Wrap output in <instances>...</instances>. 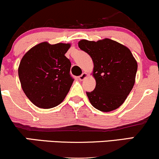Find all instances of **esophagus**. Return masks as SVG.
I'll list each match as a JSON object with an SVG mask.
<instances>
[{"instance_id": "esophagus-1", "label": "esophagus", "mask_w": 159, "mask_h": 159, "mask_svg": "<svg viewBox=\"0 0 159 159\" xmlns=\"http://www.w3.org/2000/svg\"><path fill=\"white\" fill-rule=\"evenodd\" d=\"M87 74L86 73V72H84V73H82L81 75H80L79 77H78V78H79V80H81V81H82V80L84 79V78L87 77Z\"/></svg>"}]
</instances>
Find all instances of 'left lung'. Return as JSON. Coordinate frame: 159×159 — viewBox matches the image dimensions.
Segmentation results:
<instances>
[{
    "label": "left lung",
    "instance_id": "1",
    "mask_svg": "<svg viewBox=\"0 0 159 159\" xmlns=\"http://www.w3.org/2000/svg\"><path fill=\"white\" fill-rule=\"evenodd\" d=\"M78 47L93 59L96 85L87 92L91 104L102 112L119 107L135 84L138 69L136 61L125 46L109 38L98 41L81 40Z\"/></svg>",
    "mask_w": 159,
    "mask_h": 159
}]
</instances>
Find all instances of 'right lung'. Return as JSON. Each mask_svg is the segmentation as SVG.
<instances>
[{
  "instance_id": "add662e5",
  "label": "right lung",
  "mask_w": 159,
  "mask_h": 159,
  "mask_svg": "<svg viewBox=\"0 0 159 159\" xmlns=\"http://www.w3.org/2000/svg\"><path fill=\"white\" fill-rule=\"evenodd\" d=\"M70 43L43 42L26 53L20 61L18 76L27 98L38 107L49 109L60 104L74 79L71 62L65 56Z\"/></svg>"
}]
</instances>
